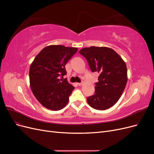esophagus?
<instances>
[{"label":"esophagus","mask_w":154,"mask_h":154,"mask_svg":"<svg viewBox=\"0 0 154 154\" xmlns=\"http://www.w3.org/2000/svg\"><path fill=\"white\" fill-rule=\"evenodd\" d=\"M82 84H83V82H81V83H77V85H79V86L82 85Z\"/></svg>","instance_id":"1"}]
</instances>
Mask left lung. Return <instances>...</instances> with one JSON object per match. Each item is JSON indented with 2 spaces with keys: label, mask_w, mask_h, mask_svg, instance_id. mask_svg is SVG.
Returning <instances> with one entry per match:
<instances>
[{
  "label": "left lung",
  "mask_w": 154,
  "mask_h": 154,
  "mask_svg": "<svg viewBox=\"0 0 154 154\" xmlns=\"http://www.w3.org/2000/svg\"><path fill=\"white\" fill-rule=\"evenodd\" d=\"M88 62L92 72H99L94 95L87 97L92 108L104 110L117 103L127 83V69L122 57L111 48L95 47L79 51Z\"/></svg>",
  "instance_id": "1"
}]
</instances>
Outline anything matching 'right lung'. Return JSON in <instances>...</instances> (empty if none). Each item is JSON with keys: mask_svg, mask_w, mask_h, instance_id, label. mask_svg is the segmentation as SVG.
<instances>
[{"mask_svg": "<svg viewBox=\"0 0 154 154\" xmlns=\"http://www.w3.org/2000/svg\"><path fill=\"white\" fill-rule=\"evenodd\" d=\"M78 51L76 48L51 45L36 55L29 69L30 87L34 96L46 109H62L68 103L74 87L59 76L67 74L65 66Z\"/></svg>", "mask_w": 154, "mask_h": 154, "instance_id": "add662e5", "label": "right lung"}]
</instances>
